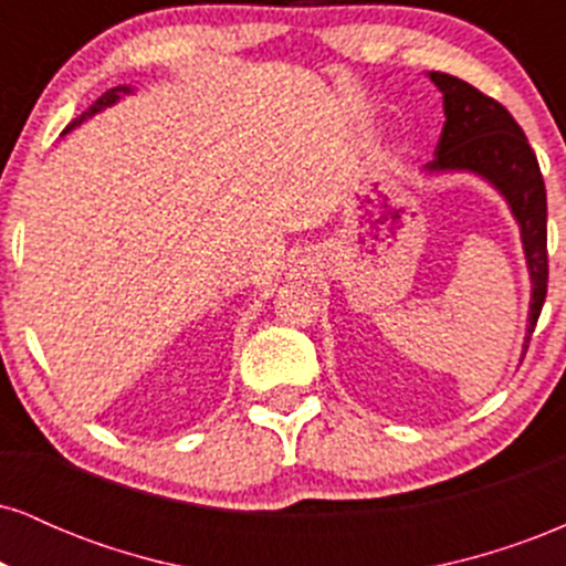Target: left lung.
<instances>
[{
    "label": "left lung",
    "instance_id": "1",
    "mask_svg": "<svg viewBox=\"0 0 566 566\" xmlns=\"http://www.w3.org/2000/svg\"><path fill=\"white\" fill-rule=\"evenodd\" d=\"M444 101V129L423 175H476L509 205L518 226L524 261L530 274V314L524 333V354L535 333L537 316L548 290V252H545V184L527 135L497 101L479 93L458 76L428 71ZM522 354V356H524Z\"/></svg>",
    "mask_w": 566,
    "mask_h": 566
}]
</instances>
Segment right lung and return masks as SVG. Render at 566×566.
I'll return each instance as SVG.
<instances>
[{
  "mask_svg": "<svg viewBox=\"0 0 566 566\" xmlns=\"http://www.w3.org/2000/svg\"><path fill=\"white\" fill-rule=\"evenodd\" d=\"M127 95H135V87H133V84H119V87H114V90H108V93H103V95L97 97V101L93 103V106L87 108V112H84L82 116H76V119L71 122V125H69L66 129H63V135L71 133V129H74V127H80L82 122L93 119L95 114H101V112H106V108L116 106V103H119L122 97H127Z\"/></svg>",
  "mask_w": 566,
  "mask_h": 566,
  "instance_id": "add662e5",
  "label": "right lung"
}]
</instances>
